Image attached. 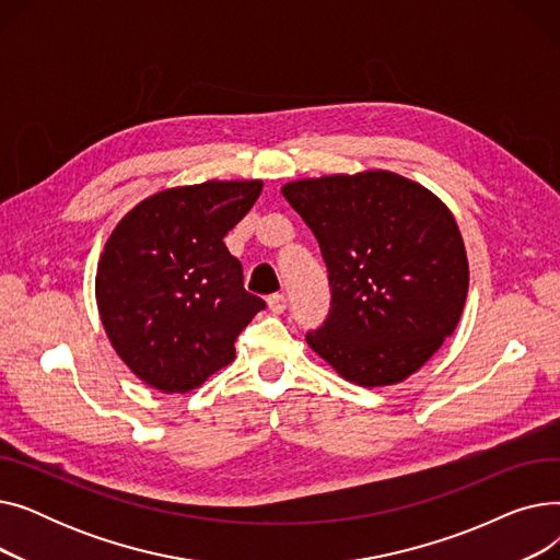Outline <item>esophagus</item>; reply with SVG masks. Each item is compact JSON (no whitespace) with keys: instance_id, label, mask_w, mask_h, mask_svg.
<instances>
[{"instance_id":"esophagus-1","label":"esophagus","mask_w":560,"mask_h":560,"mask_svg":"<svg viewBox=\"0 0 560 560\" xmlns=\"http://www.w3.org/2000/svg\"><path fill=\"white\" fill-rule=\"evenodd\" d=\"M268 306H270V311L272 313H283L285 311V306H288V300H285V295H281V292H275V295H270L268 298Z\"/></svg>"}]
</instances>
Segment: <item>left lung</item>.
Wrapping results in <instances>:
<instances>
[{"label":"left lung","mask_w":560,"mask_h":560,"mask_svg":"<svg viewBox=\"0 0 560 560\" xmlns=\"http://www.w3.org/2000/svg\"><path fill=\"white\" fill-rule=\"evenodd\" d=\"M327 262L331 306L306 342L359 386L420 370L458 325L467 256L447 206L393 172L283 186Z\"/></svg>","instance_id":"left-lung-1"}]
</instances>
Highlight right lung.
I'll return each mask as SVG.
<instances>
[{"mask_svg": "<svg viewBox=\"0 0 560 560\" xmlns=\"http://www.w3.org/2000/svg\"><path fill=\"white\" fill-rule=\"evenodd\" d=\"M260 182H206L140 201L115 226L97 265L102 325L144 384L188 393L235 359V338L265 302L243 285L222 243Z\"/></svg>", "mask_w": 560, "mask_h": 560, "instance_id": "add662e5", "label": "right lung"}]
</instances>
